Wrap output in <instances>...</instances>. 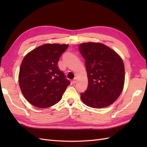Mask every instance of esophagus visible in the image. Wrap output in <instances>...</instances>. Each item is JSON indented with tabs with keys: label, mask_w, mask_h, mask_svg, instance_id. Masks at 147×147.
<instances>
[{
	"label": "esophagus",
	"mask_w": 147,
	"mask_h": 147,
	"mask_svg": "<svg viewBox=\"0 0 147 147\" xmlns=\"http://www.w3.org/2000/svg\"><path fill=\"white\" fill-rule=\"evenodd\" d=\"M77 82H78V80H77V79H76V78H74V79L73 80V83H77Z\"/></svg>",
	"instance_id": "esophagus-1"
}]
</instances>
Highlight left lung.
Segmentation results:
<instances>
[{
  "mask_svg": "<svg viewBox=\"0 0 147 147\" xmlns=\"http://www.w3.org/2000/svg\"><path fill=\"white\" fill-rule=\"evenodd\" d=\"M79 51L85 60L88 85L81 99L88 107L111 105L123 91L125 71L123 61L113 50L100 43H83Z\"/></svg>",
  "mask_w": 147,
  "mask_h": 147,
  "instance_id": "left-lung-1",
  "label": "left lung"
}]
</instances>
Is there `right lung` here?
<instances>
[{
	"label": "right lung",
	"mask_w": 147,
	"mask_h": 147,
	"mask_svg": "<svg viewBox=\"0 0 147 147\" xmlns=\"http://www.w3.org/2000/svg\"><path fill=\"white\" fill-rule=\"evenodd\" d=\"M69 45L46 43L24 57L19 73L21 92L31 104L49 107L62 98L70 82L59 70L58 62Z\"/></svg>",
	"instance_id": "obj_1"
}]
</instances>
